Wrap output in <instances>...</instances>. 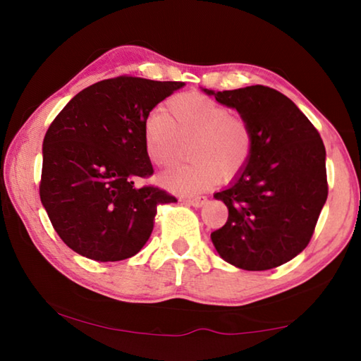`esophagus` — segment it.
<instances>
[{"label":"esophagus","instance_id":"esophagus-1","mask_svg":"<svg viewBox=\"0 0 361 361\" xmlns=\"http://www.w3.org/2000/svg\"><path fill=\"white\" fill-rule=\"evenodd\" d=\"M185 202L192 207H202L207 202V197H204V195H200V197H188L185 199Z\"/></svg>","mask_w":361,"mask_h":361}]
</instances>
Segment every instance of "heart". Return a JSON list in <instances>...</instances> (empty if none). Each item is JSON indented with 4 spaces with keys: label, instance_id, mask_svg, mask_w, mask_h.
I'll return each instance as SVG.
<instances>
[{
    "label": "heart",
    "instance_id": "1",
    "mask_svg": "<svg viewBox=\"0 0 361 361\" xmlns=\"http://www.w3.org/2000/svg\"><path fill=\"white\" fill-rule=\"evenodd\" d=\"M189 138L194 162L169 169L161 176L164 186L180 194L204 191L221 175L234 178L253 154L255 135L248 119L202 94H178L167 102V111L154 108L146 116L145 151L157 166L172 162L180 140Z\"/></svg>",
    "mask_w": 361,
    "mask_h": 361
}]
</instances>
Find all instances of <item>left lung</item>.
<instances>
[{
    "instance_id": "8db88e82",
    "label": "left lung",
    "mask_w": 361,
    "mask_h": 361,
    "mask_svg": "<svg viewBox=\"0 0 361 361\" xmlns=\"http://www.w3.org/2000/svg\"><path fill=\"white\" fill-rule=\"evenodd\" d=\"M209 95L235 108L253 129V154L215 199L229 210L212 232L216 252L245 271L285 264L309 245L328 197L325 145L288 97L266 85Z\"/></svg>"
}]
</instances>
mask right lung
Masks as SVG:
<instances>
[{
	"mask_svg": "<svg viewBox=\"0 0 361 361\" xmlns=\"http://www.w3.org/2000/svg\"><path fill=\"white\" fill-rule=\"evenodd\" d=\"M183 85L103 79L73 97L49 126L39 197L73 252L100 262L130 258L148 242L157 205L176 202L166 189L133 181L154 173L143 143L146 116Z\"/></svg>",
	"mask_w": 361,
	"mask_h": 361,
	"instance_id": "right-lung-1",
	"label": "right lung"
}]
</instances>
